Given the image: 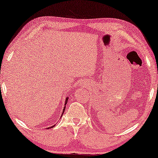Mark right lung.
Wrapping results in <instances>:
<instances>
[{"label": "right lung", "mask_w": 158, "mask_h": 158, "mask_svg": "<svg viewBox=\"0 0 158 158\" xmlns=\"http://www.w3.org/2000/svg\"><path fill=\"white\" fill-rule=\"evenodd\" d=\"M68 97H67V98H66V100H65V104H64V105H66L67 102H68ZM64 110H65V107H64V109H63V112H62V116L63 115V113H64ZM55 127V125H54V126H52V127H48V128H47V129H49V128H52V127Z\"/></svg>", "instance_id": "1"}]
</instances>
